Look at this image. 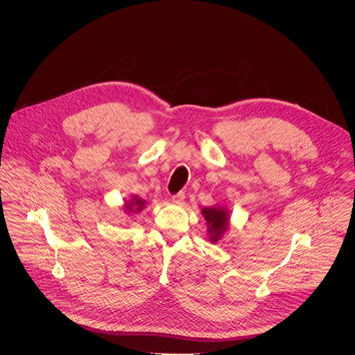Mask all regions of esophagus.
I'll return each instance as SVG.
<instances>
[{
    "label": "esophagus",
    "instance_id": "obj_1",
    "mask_svg": "<svg viewBox=\"0 0 355 355\" xmlns=\"http://www.w3.org/2000/svg\"><path fill=\"white\" fill-rule=\"evenodd\" d=\"M184 199H185L184 192H178L177 195H174V196L171 198L173 204H175V205H182V204H184Z\"/></svg>",
    "mask_w": 355,
    "mask_h": 355
}]
</instances>
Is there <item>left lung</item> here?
I'll return each instance as SVG.
<instances>
[{
	"label": "left lung",
	"instance_id": "obj_1",
	"mask_svg": "<svg viewBox=\"0 0 355 355\" xmlns=\"http://www.w3.org/2000/svg\"><path fill=\"white\" fill-rule=\"evenodd\" d=\"M200 214L207 222L208 239L211 240V243L220 241L230 227L229 209L223 205H214V207L202 208Z\"/></svg>",
	"mask_w": 355,
	"mask_h": 355
}]
</instances>
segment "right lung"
<instances>
[{
    "label": "right lung",
    "instance_id": "right-lung-1",
    "mask_svg": "<svg viewBox=\"0 0 355 355\" xmlns=\"http://www.w3.org/2000/svg\"><path fill=\"white\" fill-rule=\"evenodd\" d=\"M146 205H147V200L141 199L137 195H130L129 199H125V204H123L122 209L128 215L129 214H139L146 208Z\"/></svg>",
    "mask_w": 355,
    "mask_h": 355
}]
</instances>
